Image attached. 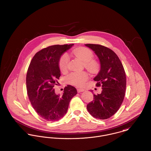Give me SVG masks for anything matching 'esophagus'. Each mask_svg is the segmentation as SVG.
<instances>
[{"label":"esophagus","mask_w":151,"mask_h":151,"mask_svg":"<svg viewBox=\"0 0 151 151\" xmlns=\"http://www.w3.org/2000/svg\"><path fill=\"white\" fill-rule=\"evenodd\" d=\"M84 91H85V89H82V88H78V89H77V92H78V93H80V92H83Z\"/></svg>","instance_id":"1"}]
</instances>
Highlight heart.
Masks as SVG:
<instances>
[{
  "instance_id": "heart-1",
  "label": "heart",
  "mask_w": 151,
  "mask_h": 151,
  "mask_svg": "<svg viewBox=\"0 0 151 151\" xmlns=\"http://www.w3.org/2000/svg\"><path fill=\"white\" fill-rule=\"evenodd\" d=\"M72 54L84 62L85 66L90 71L94 72L98 69L99 65L96 60H93V54L88 48H78L73 50ZM69 56L66 54L61 56L59 60L58 66L62 73H65L68 70ZM88 78V74L85 71L72 72L67 77V81L71 85L81 86Z\"/></svg>"
}]
</instances>
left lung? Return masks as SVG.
<instances>
[{
    "mask_svg": "<svg viewBox=\"0 0 151 151\" xmlns=\"http://www.w3.org/2000/svg\"><path fill=\"white\" fill-rule=\"evenodd\" d=\"M85 45L99 59L100 70L93 80L97 86H102L101 93L93 94L94 100L86 108L94 118L106 119L116 112L123 102L126 85L125 71L118 56L110 48L99 44Z\"/></svg>",
    "mask_w": 151,
    "mask_h": 151,
    "instance_id": "obj_1",
    "label": "left lung"
}]
</instances>
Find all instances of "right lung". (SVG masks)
<instances>
[{
    "label": "right lung",
    "mask_w": 151,
    "mask_h": 151,
    "mask_svg": "<svg viewBox=\"0 0 151 151\" xmlns=\"http://www.w3.org/2000/svg\"><path fill=\"white\" fill-rule=\"evenodd\" d=\"M74 44L54 45L37 52L30 62L27 74V95L33 107L43 119L56 121L66 114L76 88L68 85L63 95H56L54 86L60 76L58 63L62 55Z\"/></svg>",
    "instance_id": "1"
}]
</instances>
